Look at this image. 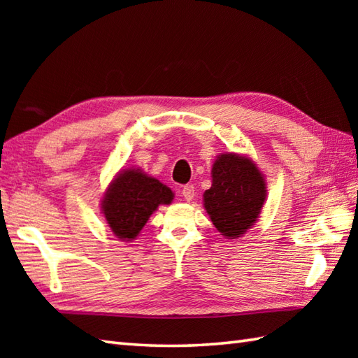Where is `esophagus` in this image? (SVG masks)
<instances>
[{
    "mask_svg": "<svg viewBox=\"0 0 358 358\" xmlns=\"http://www.w3.org/2000/svg\"><path fill=\"white\" fill-rule=\"evenodd\" d=\"M181 195H183V199L186 201H191L194 199V185H186L183 189H181Z\"/></svg>",
    "mask_w": 358,
    "mask_h": 358,
    "instance_id": "esophagus-1",
    "label": "esophagus"
}]
</instances>
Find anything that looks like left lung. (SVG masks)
I'll list each match as a JSON object with an SVG mask.
<instances>
[{"label": "left lung", "instance_id": "obj_1", "mask_svg": "<svg viewBox=\"0 0 358 358\" xmlns=\"http://www.w3.org/2000/svg\"><path fill=\"white\" fill-rule=\"evenodd\" d=\"M264 200L266 181L252 159L232 152L217 157L203 203L223 237L234 240L246 234L260 217Z\"/></svg>", "mask_w": 358, "mask_h": 358}]
</instances>
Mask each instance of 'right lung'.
<instances>
[{"instance_id":"add662e5","label":"right lung","mask_w":358,"mask_h":358,"mask_svg":"<svg viewBox=\"0 0 358 358\" xmlns=\"http://www.w3.org/2000/svg\"><path fill=\"white\" fill-rule=\"evenodd\" d=\"M173 192L141 169H123L112 180L101 203L103 215L117 238L131 241L159 204H171Z\"/></svg>"}]
</instances>
